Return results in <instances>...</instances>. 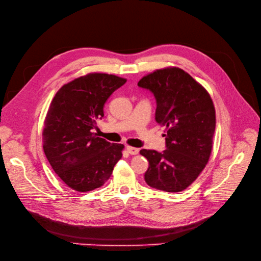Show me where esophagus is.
Wrapping results in <instances>:
<instances>
[{
    "label": "esophagus",
    "mask_w": 261,
    "mask_h": 261,
    "mask_svg": "<svg viewBox=\"0 0 261 261\" xmlns=\"http://www.w3.org/2000/svg\"><path fill=\"white\" fill-rule=\"evenodd\" d=\"M126 150H127V152H128L130 155H137V154L139 153V148L133 147V146H129V145L126 146Z\"/></svg>",
    "instance_id": "34e87169"
}]
</instances>
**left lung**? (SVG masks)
<instances>
[{
  "label": "left lung",
  "mask_w": 261,
  "mask_h": 261,
  "mask_svg": "<svg viewBox=\"0 0 261 261\" xmlns=\"http://www.w3.org/2000/svg\"><path fill=\"white\" fill-rule=\"evenodd\" d=\"M138 86L154 94L155 120L167 130V150L140 151L150 164L144 179L158 190L182 191L200 175L212 154L216 128L212 97L201 84L176 67L147 74Z\"/></svg>",
  "instance_id": "obj_1"
}]
</instances>
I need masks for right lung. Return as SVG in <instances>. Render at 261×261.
<instances>
[{"mask_svg": "<svg viewBox=\"0 0 261 261\" xmlns=\"http://www.w3.org/2000/svg\"><path fill=\"white\" fill-rule=\"evenodd\" d=\"M126 83L113 74L89 73L64 85L49 104L42 132L43 151L68 187L91 191L107 181L122 157L123 144L96 137L107 98Z\"/></svg>", "mask_w": 261, "mask_h": 261, "instance_id": "obj_1", "label": "right lung"}]
</instances>
